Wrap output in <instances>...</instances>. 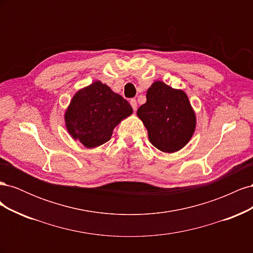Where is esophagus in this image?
<instances>
[{"instance_id": "esophagus-1", "label": "esophagus", "mask_w": 253, "mask_h": 253, "mask_svg": "<svg viewBox=\"0 0 253 253\" xmlns=\"http://www.w3.org/2000/svg\"><path fill=\"white\" fill-rule=\"evenodd\" d=\"M129 103H131L133 110H134V111H136V109H137V102H136L135 99H131V101H129Z\"/></svg>"}]
</instances>
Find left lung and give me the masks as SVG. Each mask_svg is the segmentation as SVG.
<instances>
[{
    "label": "left lung",
    "instance_id": "left-lung-1",
    "mask_svg": "<svg viewBox=\"0 0 253 253\" xmlns=\"http://www.w3.org/2000/svg\"><path fill=\"white\" fill-rule=\"evenodd\" d=\"M137 116L148 129L150 142L166 153L182 149L195 131V113L185 91L162 81L149 87L147 102L137 110Z\"/></svg>",
    "mask_w": 253,
    "mask_h": 253
}]
</instances>
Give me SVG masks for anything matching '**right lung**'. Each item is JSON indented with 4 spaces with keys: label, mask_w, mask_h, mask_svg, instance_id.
Here are the masks:
<instances>
[{
    "label": "right lung",
    "mask_w": 253,
    "mask_h": 253,
    "mask_svg": "<svg viewBox=\"0 0 253 253\" xmlns=\"http://www.w3.org/2000/svg\"><path fill=\"white\" fill-rule=\"evenodd\" d=\"M132 113L126 99L95 81L74 95L64 119L73 138L90 149L109 141L114 127Z\"/></svg>",
    "instance_id": "obj_1"
}]
</instances>
